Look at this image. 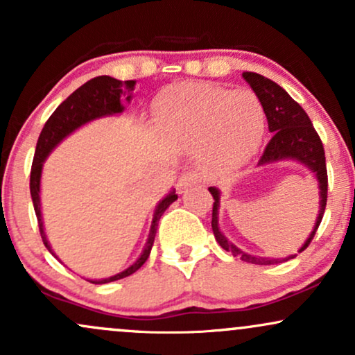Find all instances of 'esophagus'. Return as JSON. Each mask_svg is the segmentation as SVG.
Returning <instances> with one entry per match:
<instances>
[{"label":"esophagus","mask_w":355,"mask_h":355,"mask_svg":"<svg viewBox=\"0 0 355 355\" xmlns=\"http://www.w3.org/2000/svg\"><path fill=\"white\" fill-rule=\"evenodd\" d=\"M198 182H200V178H198V175L195 172L182 173V177L178 178V182H177V191L178 193H183L185 189H189V187H191V185H197Z\"/></svg>","instance_id":"obj_1"}]
</instances>
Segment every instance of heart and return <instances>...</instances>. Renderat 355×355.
<instances>
[{
	"mask_svg": "<svg viewBox=\"0 0 355 355\" xmlns=\"http://www.w3.org/2000/svg\"><path fill=\"white\" fill-rule=\"evenodd\" d=\"M155 118L170 140L202 146L203 168L229 173L257 153L266 132V112L250 89L187 83L160 96Z\"/></svg>",
	"mask_w": 355,
	"mask_h": 355,
	"instance_id": "1",
	"label": "heart"
}]
</instances>
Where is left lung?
I'll use <instances>...</instances> for the list:
<instances>
[{
	"instance_id": "1",
	"label": "left lung",
	"mask_w": 355,
	"mask_h": 355,
	"mask_svg": "<svg viewBox=\"0 0 355 355\" xmlns=\"http://www.w3.org/2000/svg\"><path fill=\"white\" fill-rule=\"evenodd\" d=\"M242 76L262 103L268 121V132L274 133L257 166H267L282 160H295L302 164L315 177L317 185H319V214H317L315 225H313L311 235L305 240L304 245L299 248L300 254L309 247L313 235H315L322 217H324L325 205H327V166H325L324 146H322V141L315 128H313L311 118L282 87H279L275 81L259 75V73L243 71ZM209 191L215 200L214 210H211V230H214L215 240L223 250L230 252L234 257H240V260H243V262L255 263V266H274V263L287 262V260L297 257L295 254L285 257V259H266V257H255L240 250L222 234L218 227L220 190L210 187Z\"/></svg>"
}]
</instances>
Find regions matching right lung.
<instances>
[{
    "instance_id": "add662e5",
    "label": "right lung",
    "mask_w": 355,
    "mask_h": 355,
    "mask_svg": "<svg viewBox=\"0 0 355 355\" xmlns=\"http://www.w3.org/2000/svg\"><path fill=\"white\" fill-rule=\"evenodd\" d=\"M135 80L128 81H120L112 76H96V78L87 81L85 85H81L78 89L71 93L58 108L53 112V115L48 118V121L44 123L42 133H40L38 144H36L35 150V158L33 165H31V177H30V191L31 198H33V207L36 218H38V227L40 234H42L44 247L50 250L51 255L56 254L53 252V248L48 242L46 234H44L43 227V215H42V200H40V187H42V172H43V164L48 158L53 150L58 146L61 141L64 140L68 135H71L75 130H78L80 126L89 123L93 120H98L103 116H112V115H120L123 112L125 107L121 103V96H126V101L133 98L132 92L135 89ZM178 195L175 193V190H170V193L166 197L162 198L158 202V205L155 207L152 225H150V234L146 239V243L144 247L140 257L132 263L128 268H125L123 272H118V274L107 277V279H88V282L92 284H108L115 282V280L125 279V277L135 274L148 259L150 250H152L155 235H157V227L158 220H160L164 211L168 209L172 203L177 200ZM58 259V257H56Z\"/></svg>"
}]
</instances>
